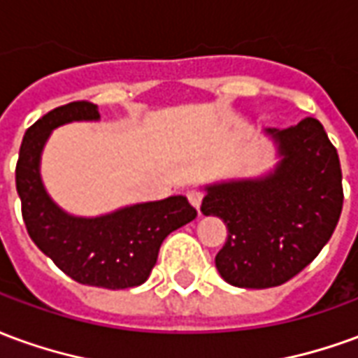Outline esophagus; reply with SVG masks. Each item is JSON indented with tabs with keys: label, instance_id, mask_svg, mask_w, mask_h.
Instances as JSON below:
<instances>
[{
	"label": "esophagus",
	"instance_id": "obj_1",
	"mask_svg": "<svg viewBox=\"0 0 358 358\" xmlns=\"http://www.w3.org/2000/svg\"><path fill=\"white\" fill-rule=\"evenodd\" d=\"M187 199H189V203L194 205L195 209L199 210V207H201V201H203V194L201 192H197V189H189V192H187Z\"/></svg>",
	"mask_w": 358,
	"mask_h": 358
}]
</instances>
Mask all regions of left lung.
<instances>
[{
  "mask_svg": "<svg viewBox=\"0 0 358 358\" xmlns=\"http://www.w3.org/2000/svg\"><path fill=\"white\" fill-rule=\"evenodd\" d=\"M264 132L278 148L276 169L205 186L201 205L203 215L222 218L228 228L215 259L220 276L249 289L285 284L313 263L343 207L338 151L316 118Z\"/></svg>",
  "mask_w": 358,
  "mask_h": 358,
  "instance_id": "obj_1",
  "label": "left lung"
}]
</instances>
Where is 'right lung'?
<instances>
[{
  "label": "right lung",
  "instance_id": "right-lung-1",
  "mask_svg": "<svg viewBox=\"0 0 358 358\" xmlns=\"http://www.w3.org/2000/svg\"><path fill=\"white\" fill-rule=\"evenodd\" d=\"M76 120H99L97 105H61L36 120L22 138L15 180L28 236L78 284L105 289L136 287L151 274L164 238L192 222L197 210L184 195H172L94 218L65 213L43 187L40 159L50 134Z\"/></svg>",
  "mask_w": 358,
  "mask_h": 358
}]
</instances>
